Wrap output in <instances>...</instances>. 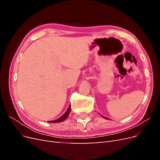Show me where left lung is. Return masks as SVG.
I'll return each instance as SVG.
<instances>
[{"label":"left lung","mask_w":160,"mask_h":160,"mask_svg":"<svg viewBox=\"0 0 160 160\" xmlns=\"http://www.w3.org/2000/svg\"><path fill=\"white\" fill-rule=\"evenodd\" d=\"M101 116H102V115H101ZM102 117L103 118H105V119H108V118H105V117H104V116H102Z\"/></svg>","instance_id":"left-lung-1"}]
</instances>
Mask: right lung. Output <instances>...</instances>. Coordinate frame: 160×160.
Returning <instances> with one entry per match:
<instances>
[{"mask_svg": "<svg viewBox=\"0 0 160 160\" xmlns=\"http://www.w3.org/2000/svg\"><path fill=\"white\" fill-rule=\"evenodd\" d=\"M70 111H71V105H69V108H68V109L67 110L66 112L62 115L61 117H60L59 118H58L55 120H53V121H49V123H59V122H63V121H65L67 117H68L69 115V113H70Z\"/></svg>", "mask_w": 160, "mask_h": 160, "instance_id": "obj_1", "label": "right lung"}]
</instances>
